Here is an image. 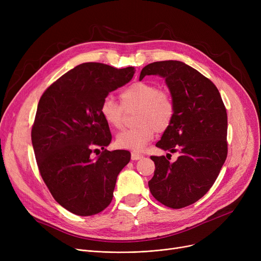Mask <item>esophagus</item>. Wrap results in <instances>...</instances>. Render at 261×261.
<instances>
[{
    "instance_id": "1",
    "label": "esophagus",
    "mask_w": 261,
    "mask_h": 261,
    "mask_svg": "<svg viewBox=\"0 0 261 261\" xmlns=\"http://www.w3.org/2000/svg\"><path fill=\"white\" fill-rule=\"evenodd\" d=\"M143 156H144L143 154H140V153H136V152H132V153H131V159H132L133 161H138V160L142 159Z\"/></svg>"
}]
</instances>
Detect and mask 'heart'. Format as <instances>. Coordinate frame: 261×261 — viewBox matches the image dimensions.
Segmentation results:
<instances>
[{
	"label": "heart",
	"mask_w": 261,
	"mask_h": 261,
	"mask_svg": "<svg viewBox=\"0 0 261 261\" xmlns=\"http://www.w3.org/2000/svg\"><path fill=\"white\" fill-rule=\"evenodd\" d=\"M121 105L111 96H107L100 105V114L110 127H122L126 111L136 109L135 122L138 126L120 132L116 136V146L131 151H142L152 140L154 131L163 132L174 117L175 106L171 94L161 90L158 85L136 81L120 93Z\"/></svg>",
	"instance_id": "1"
}]
</instances>
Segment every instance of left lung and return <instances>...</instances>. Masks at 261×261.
<instances>
[{"mask_svg": "<svg viewBox=\"0 0 261 261\" xmlns=\"http://www.w3.org/2000/svg\"><path fill=\"white\" fill-rule=\"evenodd\" d=\"M146 75L165 78L175 106L170 126L155 146L179 153L173 163L164 155L151 156L155 170L149 189L165 206L183 208L207 193L226 160V109L213 82L181 61L150 63L140 80Z\"/></svg>", "mask_w": 261, "mask_h": 261, "instance_id": "1", "label": "left lung"}]
</instances>
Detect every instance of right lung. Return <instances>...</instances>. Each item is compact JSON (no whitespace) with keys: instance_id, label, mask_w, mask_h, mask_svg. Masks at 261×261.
<instances>
[{"instance_id":"1","label":"right lung","mask_w":261,"mask_h":261,"mask_svg":"<svg viewBox=\"0 0 261 261\" xmlns=\"http://www.w3.org/2000/svg\"><path fill=\"white\" fill-rule=\"evenodd\" d=\"M134 73L132 66L82 63L51 84L39 100L32 128L37 165L54 199L75 215L92 216L108 207L117 175L131 159L127 150L105 149L112 135L100 105ZM98 146L103 152L93 158Z\"/></svg>"}]
</instances>
